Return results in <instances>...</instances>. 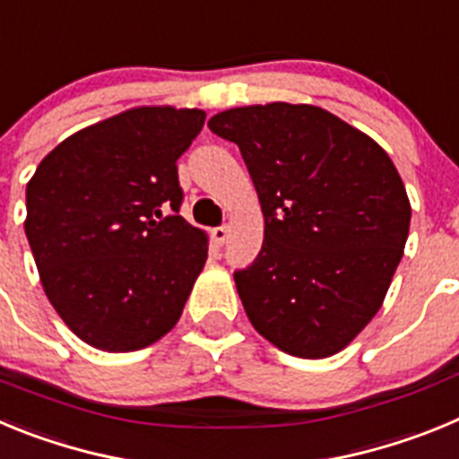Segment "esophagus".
Masks as SVG:
<instances>
[{
	"label": "esophagus",
	"mask_w": 459,
	"mask_h": 459,
	"mask_svg": "<svg viewBox=\"0 0 459 459\" xmlns=\"http://www.w3.org/2000/svg\"><path fill=\"white\" fill-rule=\"evenodd\" d=\"M211 234H213V241H216L218 246H225L227 238H230V227H216Z\"/></svg>",
	"instance_id": "1"
}]
</instances>
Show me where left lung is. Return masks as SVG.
<instances>
[{
  "mask_svg": "<svg viewBox=\"0 0 459 459\" xmlns=\"http://www.w3.org/2000/svg\"><path fill=\"white\" fill-rule=\"evenodd\" d=\"M241 149L264 243L234 282L262 338L299 359L344 350L386 299L411 204L388 153L328 109L246 105L209 119Z\"/></svg>",
  "mask_w": 459,
  "mask_h": 459,
  "instance_id": "left-lung-1",
  "label": "left lung"
}]
</instances>
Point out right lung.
<instances>
[{
  "mask_svg": "<svg viewBox=\"0 0 459 459\" xmlns=\"http://www.w3.org/2000/svg\"><path fill=\"white\" fill-rule=\"evenodd\" d=\"M204 119L197 108L126 109L59 142L27 184L40 285L96 350L135 351L169 333L204 269L209 237L177 216V160Z\"/></svg>",
  "mask_w": 459,
  "mask_h": 459,
  "instance_id": "obj_1",
  "label": "right lung"
}]
</instances>
